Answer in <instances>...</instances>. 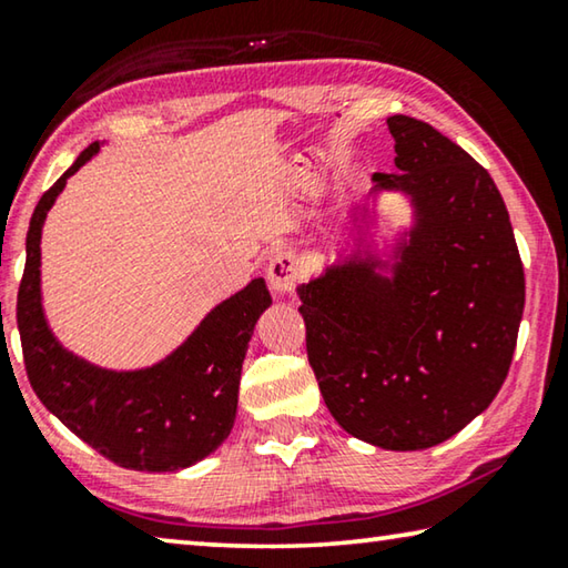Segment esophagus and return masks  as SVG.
I'll return each instance as SVG.
<instances>
[{
	"label": "esophagus",
	"mask_w": 568,
	"mask_h": 568,
	"mask_svg": "<svg viewBox=\"0 0 568 568\" xmlns=\"http://www.w3.org/2000/svg\"><path fill=\"white\" fill-rule=\"evenodd\" d=\"M303 277V263L301 257L295 255L293 250H281L275 252L273 260L267 265V281L273 285L275 293H293L295 285L301 283Z\"/></svg>",
	"instance_id": "esophagus-1"
}]
</instances>
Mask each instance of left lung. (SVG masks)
<instances>
[{
  "label": "left lung",
  "mask_w": 568,
  "mask_h": 568,
  "mask_svg": "<svg viewBox=\"0 0 568 568\" xmlns=\"http://www.w3.org/2000/svg\"><path fill=\"white\" fill-rule=\"evenodd\" d=\"M397 174L419 224L394 277L351 257L298 287L305 351L333 419L384 449L445 443L506 382L526 277L498 186L429 123L392 115Z\"/></svg>",
  "instance_id": "8db88e82"
}]
</instances>
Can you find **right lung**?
Instances as JSON below:
<instances>
[{
  "mask_svg": "<svg viewBox=\"0 0 568 568\" xmlns=\"http://www.w3.org/2000/svg\"><path fill=\"white\" fill-rule=\"evenodd\" d=\"M95 151L98 143H90L32 212L17 293L24 372L44 407L108 460L129 470L174 473L200 463L227 439L252 328L273 301L257 277L220 303L166 362L143 372H105L68 354L42 316L40 235L68 176Z\"/></svg>",
  "mask_w": 568,
  "mask_h": 568,
  "instance_id": "right-lung-1",
  "label": "right lung"
}]
</instances>
